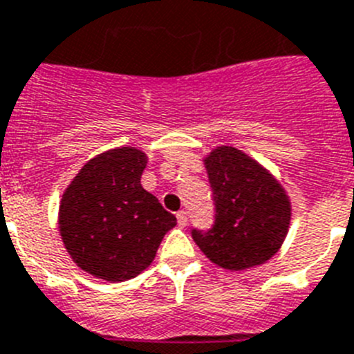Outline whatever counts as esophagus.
Here are the masks:
<instances>
[{
  "label": "esophagus",
  "mask_w": 354,
  "mask_h": 354,
  "mask_svg": "<svg viewBox=\"0 0 354 354\" xmlns=\"http://www.w3.org/2000/svg\"><path fill=\"white\" fill-rule=\"evenodd\" d=\"M176 219H178V226H180V228H185L187 226V212H178L176 214Z\"/></svg>",
  "instance_id": "esophagus-1"
}]
</instances>
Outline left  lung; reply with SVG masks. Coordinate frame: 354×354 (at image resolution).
<instances>
[{
  "instance_id": "1",
  "label": "left lung",
  "mask_w": 354,
  "mask_h": 354,
  "mask_svg": "<svg viewBox=\"0 0 354 354\" xmlns=\"http://www.w3.org/2000/svg\"><path fill=\"white\" fill-rule=\"evenodd\" d=\"M215 201V224L192 232L203 254L226 270H245L274 257L287 239L292 205L285 187L258 160L233 146L205 155Z\"/></svg>"
}]
</instances>
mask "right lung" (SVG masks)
Listing matches in <instances>:
<instances>
[{"mask_svg":"<svg viewBox=\"0 0 354 354\" xmlns=\"http://www.w3.org/2000/svg\"><path fill=\"white\" fill-rule=\"evenodd\" d=\"M147 155L133 146L92 156L58 207V232L73 262L94 278L126 281L151 266L176 217L140 185Z\"/></svg>","mask_w":354,"mask_h":354,"instance_id":"obj_1","label":"right lung"}]
</instances>
